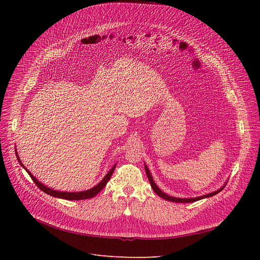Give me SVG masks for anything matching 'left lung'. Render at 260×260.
<instances>
[{"label": "left lung", "instance_id": "obj_1", "mask_svg": "<svg viewBox=\"0 0 260 260\" xmlns=\"http://www.w3.org/2000/svg\"><path fill=\"white\" fill-rule=\"evenodd\" d=\"M144 169H145V172H146V175H147V178H148V180H149V183H151V186H152V187H153V189H154V192H155L158 196H160L161 198L166 199V200H169V201H172V202L187 203V202H194V201H197V200H200V199H203V198L212 197V196H214V195L218 194L219 192H221V190L223 189V187L225 186V185H223L221 188L215 190V192H213V193H210V194H207V195H203V196H199V197H195V198H176V197L169 196V195H167L166 193H163L162 190L157 186V184L155 183V181L153 180V178H152V175H151V173H149V170H148V168H147L145 165H144ZM225 184H226V183H225Z\"/></svg>", "mask_w": 260, "mask_h": 260}]
</instances>
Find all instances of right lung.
Wrapping results in <instances>:
<instances>
[{
	"label": "right lung",
	"instance_id": "1",
	"mask_svg": "<svg viewBox=\"0 0 260 260\" xmlns=\"http://www.w3.org/2000/svg\"><path fill=\"white\" fill-rule=\"evenodd\" d=\"M16 155H17L18 161L20 162L21 167H23V168L26 170V172L28 173V175L31 177L32 181L37 184V186H38L41 190H43L44 193H46V194H48V195H50V196H52V197H57V198H61V199H66V200H82V199L92 198L93 196L97 195L99 192H101L102 188L107 184L108 180L111 179V177H112V175H113V173H114V171H115V168H116V165H115V166L111 169V171H109V172L104 176V178H103L97 185L91 187V188H89V189H87V190H82V192H74V193H73V192H60V190H54V189H52V188L47 187L46 185L42 184L41 182H39L38 179L36 178V177L23 166V163L21 162V160H20V158H19L17 152H16Z\"/></svg>",
	"mask_w": 260,
	"mask_h": 260
}]
</instances>
